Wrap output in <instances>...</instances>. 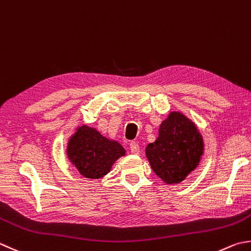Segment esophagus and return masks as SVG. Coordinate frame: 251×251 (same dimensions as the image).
Segmentation results:
<instances>
[{
	"mask_svg": "<svg viewBox=\"0 0 251 251\" xmlns=\"http://www.w3.org/2000/svg\"><path fill=\"white\" fill-rule=\"evenodd\" d=\"M129 149H130V152H131V153H134V154H138V153H139V151H140L139 145L137 144V142H135V141L130 142V144H129Z\"/></svg>",
	"mask_w": 251,
	"mask_h": 251,
	"instance_id": "esophagus-1",
	"label": "esophagus"
}]
</instances>
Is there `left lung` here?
Instances as JSON below:
<instances>
[{
  "label": "left lung",
  "mask_w": 251,
  "mask_h": 251,
  "mask_svg": "<svg viewBox=\"0 0 251 251\" xmlns=\"http://www.w3.org/2000/svg\"><path fill=\"white\" fill-rule=\"evenodd\" d=\"M203 153V140L197 127L179 112L162 122L159 137L146 148L154 173L166 184H178L197 168Z\"/></svg>",
  "instance_id": "8db88e82"
}]
</instances>
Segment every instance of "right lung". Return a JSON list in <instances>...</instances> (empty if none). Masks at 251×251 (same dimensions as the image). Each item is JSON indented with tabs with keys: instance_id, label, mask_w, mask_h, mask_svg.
Wrapping results in <instances>:
<instances>
[{
	"instance_id": "right-lung-1",
	"label": "right lung",
	"mask_w": 251,
	"mask_h": 251,
	"mask_svg": "<svg viewBox=\"0 0 251 251\" xmlns=\"http://www.w3.org/2000/svg\"><path fill=\"white\" fill-rule=\"evenodd\" d=\"M67 155L81 175L98 179L109 173L114 162L125 155V150L119 142L83 125L68 141Z\"/></svg>"
}]
</instances>
